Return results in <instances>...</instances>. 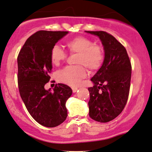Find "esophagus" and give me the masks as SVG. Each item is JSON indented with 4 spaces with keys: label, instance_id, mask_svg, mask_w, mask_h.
I'll return each instance as SVG.
<instances>
[{
    "label": "esophagus",
    "instance_id": "obj_1",
    "mask_svg": "<svg viewBox=\"0 0 152 152\" xmlns=\"http://www.w3.org/2000/svg\"><path fill=\"white\" fill-rule=\"evenodd\" d=\"M78 88L77 87H72V90H73V92H76L77 91Z\"/></svg>",
    "mask_w": 152,
    "mask_h": 152
}]
</instances>
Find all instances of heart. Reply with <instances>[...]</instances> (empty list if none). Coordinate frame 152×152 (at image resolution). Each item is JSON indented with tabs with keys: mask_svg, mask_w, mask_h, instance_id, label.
<instances>
[{
	"mask_svg": "<svg viewBox=\"0 0 152 152\" xmlns=\"http://www.w3.org/2000/svg\"><path fill=\"white\" fill-rule=\"evenodd\" d=\"M65 47L70 53H76V63L61 70L57 73V79L60 82L71 87H77L86 76V67L89 71L97 70L104 60V51L98 44L84 36H76L65 41ZM67 58V54L58 45H55L50 52L51 62L59 65ZM84 65L83 66V65Z\"/></svg>",
	"mask_w": 152,
	"mask_h": 152,
	"instance_id": "heart-1",
	"label": "heart"
}]
</instances>
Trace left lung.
I'll return each instance as SVG.
<instances>
[{"label":"left lung","mask_w":152,"mask_h":152,"mask_svg":"<svg viewBox=\"0 0 152 152\" xmlns=\"http://www.w3.org/2000/svg\"><path fill=\"white\" fill-rule=\"evenodd\" d=\"M96 35L104 47L103 65L91 79L89 87V116L99 122H108L122 113L130 93L132 66L124 46L105 31H87Z\"/></svg>","instance_id":"obj_1"}]
</instances>
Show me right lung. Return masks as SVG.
Here are the masks:
<instances>
[{
  "instance_id": "right-lung-1",
  "label": "right lung",
  "mask_w": 152,
  "mask_h": 152,
  "mask_svg": "<svg viewBox=\"0 0 152 152\" xmlns=\"http://www.w3.org/2000/svg\"><path fill=\"white\" fill-rule=\"evenodd\" d=\"M68 31L39 30L30 36L17 57L18 87L25 107L38 123L47 127L60 125L68 116L65 103L72 89L64 84L45 89L50 79V52Z\"/></svg>"
}]
</instances>
